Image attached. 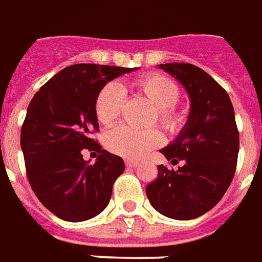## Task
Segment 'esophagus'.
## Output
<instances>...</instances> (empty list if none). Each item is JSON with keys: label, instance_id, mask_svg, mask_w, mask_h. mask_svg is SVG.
<instances>
[{"label": "esophagus", "instance_id": "1", "mask_svg": "<svg viewBox=\"0 0 262 262\" xmlns=\"http://www.w3.org/2000/svg\"><path fill=\"white\" fill-rule=\"evenodd\" d=\"M126 165L129 166V168H136V166L140 165V162H137V161H132V160H126Z\"/></svg>", "mask_w": 262, "mask_h": 262}]
</instances>
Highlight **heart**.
<instances>
[{
	"label": "heart",
	"mask_w": 262,
	"mask_h": 262,
	"mask_svg": "<svg viewBox=\"0 0 262 262\" xmlns=\"http://www.w3.org/2000/svg\"><path fill=\"white\" fill-rule=\"evenodd\" d=\"M135 87L156 106L157 122L168 133H176L185 123V114L178 110L175 102L179 98V87L166 76L150 73L135 83ZM125 104V93L116 83L102 89L96 101V115L100 123L114 125L121 115ZM162 141L157 129L139 130L129 126H119L105 137V146L114 154L125 158H140Z\"/></svg>",
	"instance_id": "heart-1"
}]
</instances>
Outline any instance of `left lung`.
<instances>
[{
  "label": "left lung",
  "mask_w": 262,
  "mask_h": 262,
  "mask_svg": "<svg viewBox=\"0 0 262 262\" xmlns=\"http://www.w3.org/2000/svg\"><path fill=\"white\" fill-rule=\"evenodd\" d=\"M185 87L190 100L187 122L175 140L160 150L178 169L158 166L157 179L146 187L151 205L178 221L194 220L220 203L233 179L239 132L228 93L191 63H162Z\"/></svg>",
  "instance_id": "obj_1"
}]
</instances>
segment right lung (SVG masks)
I'll list each match as a JSON object with an SVG mask.
<instances>
[{"instance_id": "obj_1", "label": "right lung", "mask_w": 262, "mask_h": 262, "mask_svg": "<svg viewBox=\"0 0 262 262\" xmlns=\"http://www.w3.org/2000/svg\"><path fill=\"white\" fill-rule=\"evenodd\" d=\"M136 69L71 65L51 77L29 104L20 132L26 173L34 194L58 218L92 220L111 200L125 162L90 137L98 130L96 101L106 83ZM84 148L100 152L94 164L82 160Z\"/></svg>"}]
</instances>
